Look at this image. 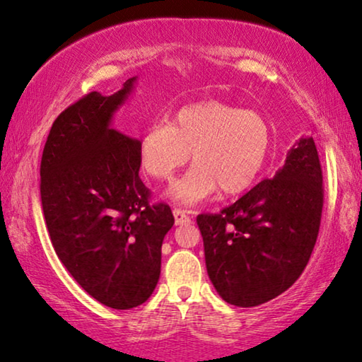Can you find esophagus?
<instances>
[{"label":"esophagus","mask_w":362,"mask_h":362,"mask_svg":"<svg viewBox=\"0 0 362 362\" xmlns=\"http://www.w3.org/2000/svg\"><path fill=\"white\" fill-rule=\"evenodd\" d=\"M173 214H175L176 226H182V224H187V222H191V217L186 214V211L175 209V211H173Z\"/></svg>","instance_id":"1"}]
</instances>
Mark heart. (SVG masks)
<instances>
[{
    "label": "heart",
    "instance_id": "1",
    "mask_svg": "<svg viewBox=\"0 0 362 362\" xmlns=\"http://www.w3.org/2000/svg\"><path fill=\"white\" fill-rule=\"evenodd\" d=\"M274 132L259 112L207 100L186 105L171 122H156L140 138L143 171L155 180H170L192 151L196 165L168 191L173 201L192 206L219 189L245 191L269 163Z\"/></svg>",
    "mask_w": 362,
    "mask_h": 362
}]
</instances>
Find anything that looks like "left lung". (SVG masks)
<instances>
[{
	"label": "left lung",
	"mask_w": 362,
	"mask_h": 362,
	"mask_svg": "<svg viewBox=\"0 0 362 362\" xmlns=\"http://www.w3.org/2000/svg\"><path fill=\"white\" fill-rule=\"evenodd\" d=\"M323 175L311 136L285 165L222 209L199 214L207 275L227 303L249 308L274 300L298 280L320 230Z\"/></svg>",
	"instance_id": "8db88e82"
}]
</instances>
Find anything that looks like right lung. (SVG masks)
Masks as SVG:
<instances>
[{
  "instance_id": "1",
  "label": "right lung",
  "mask_w": 362,
  "mask_h": 362,
  "mask_svg": "<svg viewBox=\"0 0 362 362\" xmlns=\"http://www.w3.org/2000/svg\"><path fill=\"white\" fill-rule=\"evenodd\" d=\"M136 77L112 95L90 92L52 123L41 201L54 250L92 298L113 310L145 303L160 280L170 206L150 204L138 176L140 140L112 128Z\"/></svg>"
}]
</instances>
